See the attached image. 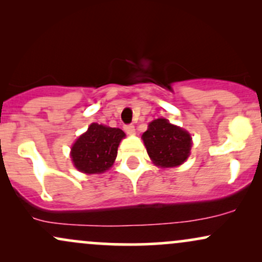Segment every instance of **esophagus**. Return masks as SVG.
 <instances>
[{
    "instance_id": "34e87169",
    "label": "esophagus",
    "mask_w": 262,
    "mask_h": 262,
    "mask_svg": "<svg viewBox=\"0 0 262 262\" xmlns=\"http://www.w3.org/2000/svg\"><path fill=\"white\" fill-rule=\"evenodd\" d=\"M124 130L127 132V134H130V135L135 133V128H134V125H132V124L125 125V127H124Z\"/></svg>"
}]
</instances>
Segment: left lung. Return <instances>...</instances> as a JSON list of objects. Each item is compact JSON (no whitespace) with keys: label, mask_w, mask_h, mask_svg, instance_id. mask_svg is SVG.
<instances>
[{"label":"left lung","mask_w":262,"mask_h":262,"mask_svg":"<svg viewBox=\"0 0 262 262\" xmlns=\"http://www.w3.org/2000/svg\"><path fill=\"white\" fill-rule=\"evenodd\" d=\"M141 138L150 159L156 166H179L189 156L191 135L165 118H158L149 123L148 130L144 132Z\"/></svg>","instance_id":"obj_1"}]
</instances>
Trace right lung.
Segmentation results:
<instances>
[{"instance_id":"obj_1","label":"right lung","mask_w":262,"mask_h":262,"mask_svg":"<svg viewBox=\"0 0 262 262\" xmlns=\"http://www.w3.org/2000/svg\"><path fill=\"white\" fill-rule=\"evenodd\" d=\"M125 137L119 128L92 123L71 148V159L83 173H102L113 165L119 143Z\"/></svg>"}]
</instances>
